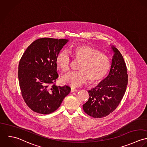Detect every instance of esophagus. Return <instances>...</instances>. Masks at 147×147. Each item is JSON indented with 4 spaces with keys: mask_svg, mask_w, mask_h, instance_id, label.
I'll use <instances>...</instances> for the list:
<instances>
[{
    "mask_svg": "<svg viewBox=\"0 0 147 147\" xmlns=\"http://www.w3.org/2000/svg\"><path fill=\"white\" fill-rule=\"evenodd\" d=\"M77 91V89L76 88H71V92H74V91Z\"/></svg>",
    "mask_w": 147,
    "mask_h": 147,
    "instance_id": "34e87169",
    "label": "esophagus"
}]
</instances>
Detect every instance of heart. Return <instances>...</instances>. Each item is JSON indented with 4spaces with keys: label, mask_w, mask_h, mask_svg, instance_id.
Returning a JSON list of instances; mask_svg holds the SVG:
<instances>
[{
    "label": "heart",
    "mask_w": 147,
    "mask_h": 147,
    "mask_svg": "<svg viewBox=\"0 0 147 147\" xmlns=\"http://www.w3.org/2000/svg\"><path fill=\"white\" fill-rule=\"evenodd\" d=\"M69 52L76 60L81 61L78 72H71L62 78L63 84L71 87H78L88 80L91 83L102 80L108 73L111 62L109 57L95 48L86 45L72 47ZM66 50L59 52L56 62L60 70L64 73L70 70L71 56Z\"/></svg>",
    "instance_id": "1"
}]
</instances>
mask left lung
Here are the masks:
<instances>
[{
    "label": "left lung",
    "instance_id": "obj_1",
    "mask_svg": "<svg viewBox=\"0 0 147 147\" xmlns=\"http://www.w3.org/2000/svg\"><path fill=\"white\" fill-rule=\"evenodd\" d=\"M114 52L108 76L95 88L88 90V100L84 111L95 118L105 117L113 113L120 103L127 88L128 74L124 59L114 47Z\"/></svg>",
    "mask_w": 147,
    "mask_h": 147
}]
</instances>
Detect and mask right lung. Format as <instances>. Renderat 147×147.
Wrapping results in <instances>:
<instances>
[{
  "label": "right lung",
  "mask_w": 147,
  "mask_h": 147,
  "mask_svg": "<svg viewBox=\"0 0 147 147\" xmlns=\"http://www.w3.org/2000/svg\"><path fill=\"white\" fill-rule=\"evenodd\" d=\"M68 40L41 38L27 48L19 61L18 78L22 96L30 109L49 114L60 106L71 88L56 85V56Z\"/></svg>",
  "instance_id": "1"
}]
</instances>
